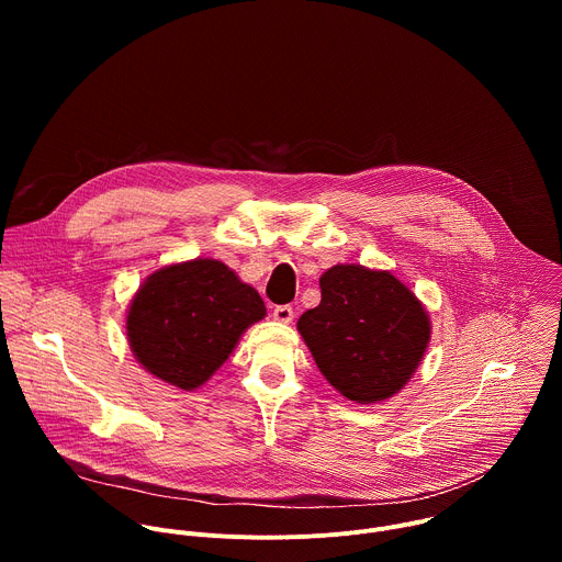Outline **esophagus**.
I'll return each mask as SVG.
<instances>
[{
	"label": "esophagus",
	"instance_id": "1",
	"mask_svg": "<svg viewBox=\"0 0 562 562\" xmlns=\"http://www.w3.org/2000/svg\"><path fill=\"white\" fill-rule=\"evenodd\" d=\"M273 317L278 319V323H284V325H289L291 319H293V308H291L289 304H278V306L273 308Z\"/></svg>",
	"mask_w": 562,
	"mask_h": 562
}]
</instances>
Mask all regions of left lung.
<instances>
[{
    "instance_id": "obj_1",
    "label": "left lung",
    "mask_w": 562,
    "mask_h": 562,
    "mask_svg": "<svg viewBox=\"0 0 562 562\" xmlns=\"http://www.w3.org/2000/svg\"><path fill=\"white\" fill-rule=\"evenodd\" d=\"M323 300L297 319L317 369L353 403L391 397L418 369L431 338L420 300L389 271L336 265L319 278Z\"/></svg>"
}]
</instances>
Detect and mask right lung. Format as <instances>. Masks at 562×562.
I'll return each instance as SVG.
<instances>
[{
	"label": "right lung",
	"instance_id": "1",
	"mask_svg": "<svg viewBox=\"0 0 562 562\" xmlns=\"http://www.w3.org/2000/svg\"><path fill=\"white\" fill-rule=\"evenodd\" d=\"M265 315V302L254 286L224 262L198 258L146 278L131 300L126 336L148 373L193 391Z\"/></svg>",
	"mask_w": 562,
	"mask_h": 562
}]
</instances>
